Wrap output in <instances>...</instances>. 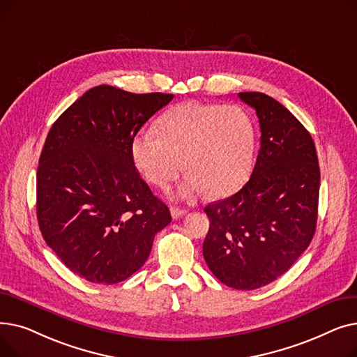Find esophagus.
<instances>
[{
	"instance_id": "esophagus-1",
	"label": "esophagus",
	"mask_w": 357,
	"mask_h": 357,
	"mask_svg": "<svg viewBox=\"0 0 357 357\" xmlns=\"http://www.w3.org/2000/svg\"><path fill=\"white\" fill-rule=\"evenodd\" d=\"M171 214H172L174 218H179V217L186 214V210L185 208H178V207H171Z\"/></svg>"
}]
</instances>
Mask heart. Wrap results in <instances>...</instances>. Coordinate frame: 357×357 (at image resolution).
I'll use <instances>...</instances> for the list:
<instances>
[{
    "instance_id": "obj_1",
    "label": "heart",
    "mask_w": 357,
    "mask_h": 357,
    "mask_svg": "<svg viewBox=\"0 0 357 357\" xmlns=\"http://www.w3.org/2000/svg\"><path fill=\"white\" fill-rule=\"evenodd\" d=\"M255 124L236 104L182 102L160 117L158 133H139L131 153L144 178L166 188L185 169L181 195L226 197L246 182L255 153Z\"/></svg>"
}]
</instances>
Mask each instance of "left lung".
<instances>
[{"label": "left lung", "mask_w": 357, "mask_h": 357, "mask_svg": "<svg viewBox=\"0 0 357 357\" xmlns=\"http://www.w3.org/2000/svg\"><path fill=\"white\" fill-rule=\"evenodd\" d=\"M255 108L260 150L243 188L205 207L210 230L202 253L224 285L250 291L284 275L315 233L320 166L307 128L261 92H238Z\"/></svg>", "instance_id": "left-lung-1"}]
</instances>
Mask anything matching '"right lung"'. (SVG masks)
Segmentation results:
<instances>
[{"instance_id":"add662e5","label":"right lung","mask_w":357,"mask_h":357,"mask_svg":"<svg viewBox=\"0 0 357 357\" xmlns=\"http://www.w3.org/2000/svg\"><path fill=\"white\" fill-rule=\"evenodd\" d=\"M172 93L100 85L56 120L37 167V221L65 266L92 284L137 272L172 217L135 166L131 144Z\"/></svg>"}]
</instances>
